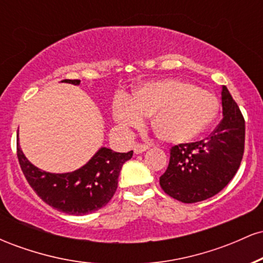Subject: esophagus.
<instances>
[{
	"mask_svg": "<svg viewBox=\"0 0 263 263\" xmlns=\"http://www.w3.org/2000/svg\"><path fill=\"white\" fill-rule=\"evenodd\" d=\"M132 148H134V152L136 153V155H140V153H143L144 151L148 149V146H147V144L136 143V144H134V147H132Z\"/></svg>",
	"mask_w": 263,
	"mask_h": 263,
	"instance_id": "obj_1",
	"label": "esophagus"
}]
</instances>
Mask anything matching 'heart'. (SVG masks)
I'll use <instances>...</instances> for the list:
<instances>
[{
    "label": "heart",
    "mask_w": 263,
    "mask_h": 263,
    "mask_svg": "<svg viewBox=\"0 0 263 263\" xmlns=\"http://www.w3.org/2000/svg\"><path fill=\"white\" fill-rule=\"evenodd\" d=\"M219 100L195 84L163 79L142 84L131 98H117L112 105L115 121L123 128L137 127L152 116V127L162 141L173 144L197 140L215 121Z\"/></svg>",
    "instance_id": "1"
}]
</instances>
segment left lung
<instances>
[{
  "label": "left lung",
  "instance_id": "8db88e82",
  "mask_svg": "<svg viewBox=\"0 0 263 263\" xmlns=\"http://www.w3.org/2000/svg\"><path fill=\"white\" fill-rule=\"evenodd\" d=\"M222 120L209 137L172 147L167 171L159 178L164 193L182 203H198L221 192L234 178L245 148V120L222 86Z\"/></svg>",
  "mask_w": 263,
  "mask_h": 263
}]
</instances>
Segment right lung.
Segmentation results:
<instances>
[{"label": "right lung", "mask_w": 263, "mask_h": 263, "mask_svg": "<svg viewBox=\"0 0 263 263\" xmlns=\"http://www.w3.org/2000/svg\"><path fill=\"white\" fill-rule=\"evenodd\" d=\"M62 83L79 85L80 80L65 79ZM132 155V151L120 153L101 147L79 170L49 173L26 158L17 140V157L27 182L42 200L70 215H86L105 206L116 192L123 163L131 159Z\"/></svg>", "instance_id": "obj_1"}]
</instances>
